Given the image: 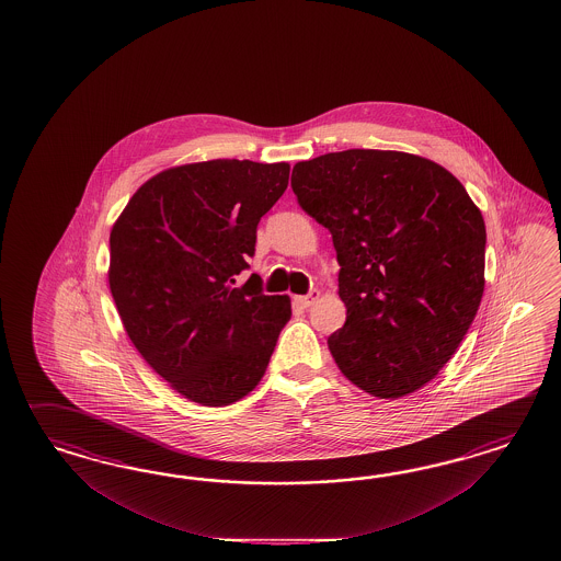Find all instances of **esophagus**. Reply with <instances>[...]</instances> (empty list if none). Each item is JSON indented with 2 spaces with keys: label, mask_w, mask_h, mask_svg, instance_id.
Instances as JSON below:
<instances>
[{
  "label": "esophagus",
  "mask_w": 561,
  "mask_h": 561,
  "mask_svg": "<svg viewBox=\"0 0 561 561\" xmlns=\"http://www.w3.org/2000/svg\"><path fill=\"white\" fill-rule=\"evenodd\" d=\"M319 296H321V294H319V289H310L306 296H296V298H294V302L298 306H302V308H308V306L314 305V302L319 300Z\"/></svg>",
  "instance_id": "1"
}]
</instances>
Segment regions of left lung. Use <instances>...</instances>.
Returning <instances> with one entry per match:
<instances>
[{"label":"left lung","mask_w":561,"mask_h":561,"mask_svg":"<svg viewBox=\"0 0 561 561\" xmlns=\"http://www.w3.org/2000/svg\"><path fill=\"white\" fill-rule=\"evenodd\" d=\"M291 188L331 232L345 324L327 343L378 399L422 389L453 357L483 296L485 224L440 164L391 150L298 162Z\"/></svg>","instance_id":"8db88e82"}]
</instances>
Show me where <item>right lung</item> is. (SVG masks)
<instances>
[{
	"instance_id": "obj_1",
	"label": "right lung",
	"mask_w": 561,
	"mask_h": 561,
	"mask_svg": "<svg viewBox=\"0 0 561 561\" xmlns=\"http://www.w3.org/2000/svg\"><path fill=\"white\" fill-rule=\"evenodd\" d=\"M289 164L209 160L164 170L137 188L111 230L108 284L137 352L170 387L207 408L255 389L288 296L251 277L256 226L288 187Z\"/></svg>"
}]
</instances>
